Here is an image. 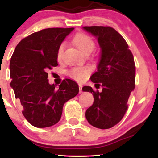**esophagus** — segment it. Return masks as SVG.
I'll list each match as a JSON object with an SVG mask.
<instances>
[{
    "mask_svg": "<svg viewBox=\"0 0 158 158\" xmlns=\"http://www.w3.org/2000/svg\"><path fill=\"white\" fill-rule=\"evenodd\" d=\"M79 94H81L82 93V85H79Z\"/></svg>",
    "mask_w": 158,
    "mask_h": 158,
    "instance_id": "esophagus-1",
    "label": "esophagus"
}]
</instances>
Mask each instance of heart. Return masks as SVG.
I'll return each mask as SVG.
<instances>
[{
  "label": "heart",
  "instance_id": "obj_1",
  "mask_svg": "<svg viewBox=\"0 0 158 158\" xmlns=\"http://www.w3.org/2000/svg\"><path fill=\"white\" fill-rule=\"evenodd\" d=\"M73 41L77 47L81 52L84 53L87 52H92L95 48V43L94 40L90 37L89 35L84 33H79L76 35L73 38ZM65 47V43L62 42L59 45L57 50V58L61 59L62 57L63 52ZM90 69L88 68H73L69 71V76L72 79L77 81H83L87 79L88 74H89Z\"/></svg>",
  "mask_w": 158,
  "mask_h": 158
}]
</instances>
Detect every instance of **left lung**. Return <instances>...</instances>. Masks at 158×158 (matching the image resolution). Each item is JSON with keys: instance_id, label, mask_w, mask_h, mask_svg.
<instances>
[{"instance_id": "obj_1", "label": "left lung", "mask_w": 158, "mask_h": 158, "mask_svg": "<svg viewBox=\"0 0 158 158\" xmlns=\"http://www.w3.org/2000/svg\"><path fill=\"white\" fill-rule=\"evenodd\" d=\"M95 36L100 47L97 70L90 79L102 90L94 91L84 86L83 91L93 94V105L85 112L91 126L107 129L117 125L126 114L127 102L135 87V64L133 55L123 36L110 27H83ZM97 88V87H96Z\"/></svg>"}]
</instances>
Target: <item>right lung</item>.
Masks as SVG:
<instances>
[{
	"label": "right lung",
	"instance_id": "add662e5",
	"mask_svg": "<svg viewBox=\"0 0 158 158\" xmlns=\"http://www.w3.org/2000/svg\"><path fill=\"white\" fill-rule=\"evenodd\" d=\"M72 28H48L21 40L10 60V86L32 126L46 128L60 120L64 104L79 93L75 81L66 79L59 88L50 85L48 70L56 67L57 50Z\"/></svg>",
	"mask_w": 158,
	"mask_h": 158
}]
</instances>
